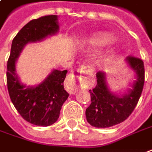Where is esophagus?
<instances>
[{"instance_id":"1","label":"esophagus","mask_w":152,"mask_h":152,"mask_svg":"<svg viewBox=\"0 0 152 152\" xmlns=\"http://www.w3.org/2000/svg\"><path fill=\"white\" fill-rule=\"evenodd\" d=\"M80 73H83V74H87V75H90V76H94L92 74V69L89 68L88 66H82L79 70H78ZM78 80V83L80 84H83L85 83V81L82 79L81 77L80 78H77ZM64 87L65 89L69 92V94H75L77 91V83H76V76L73 74L68 76V77L66 78L65 80V83H64Z\"/></svg>"}]
</instances>
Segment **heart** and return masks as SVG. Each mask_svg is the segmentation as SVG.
I'll use <instances>...</instances> for the list:
<instances>
[{"mask_svg":"<svg viewBox=\"0 0 152 152\" xmlns=\"http://www.w3.org/2000/svg\"><path fill=\"white\" fill-rule=\"evenodd\" d=\"M115 40V37L110 34L104 32H99V33L91 34L85 37L83 40V45L85 47L94 48H102L108 47L104 53V57L110 58L113 56L114 53Z\"/></svg>","mask_w":152,"mask_h":152,"instance_id":"obj_1","label":"heart"}]
</instances>
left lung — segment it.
<instances>
[{
    "mask_svg": "<svg viewBox=\"0 0 152 152\" xmlns=\"http://www.w3.org/2000/svg\"><path fill=\"white\" fill-rule=\"evenodd\" d=\"M126 64L134 73L135 80L124 94H115L110 89L106 74H96L97 85L91 94V104L86 110L89 124L95 128H110L125 121L133 112L141 95L145 83V68L140 58L129 56Z\"/></svg>",
    "mask_w": 152,
    "mask_h": 152,
    "instance_id": "obj_1",
    "label": "left lung"
}]
</instances>
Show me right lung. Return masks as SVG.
I'll return each instance as SVG.
<instances>
[{"instance_id": "right-lung-1", "label": "right lung", "mask_w": 152, "mask_h": 152, "mask_svg": "<svg viewBox=\"0 0 152 152\" xmlns=\"http://www.w3.org/2000/svg\"><path fill=\"white\" fill-rule=\"evenodd\" d=\"M58 18L57 15H48L26 23L12 40L7 61V82L11 100L24 120L37 126L48 127L58 119L61 107L69 97L64 88L67 70L53 69L38 85L27 86L17 75L16 64L27 44L58 33Z\"/></svg>"}]
</instances>
